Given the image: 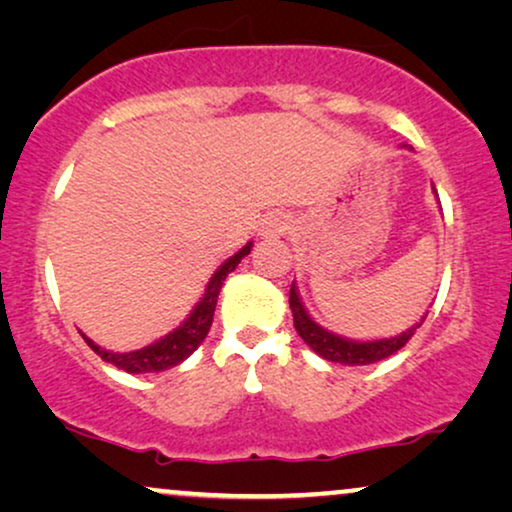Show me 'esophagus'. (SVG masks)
Listing matches in <instances>:
<instances>
[{"label":"esophagus","instance_id":"1","mask_svg":"<svg viewBox=\"0 0 512 512\" xmlns=\"http://www.w3.org/2000/svg\"><path fill=\"white\" fill-rule=\"evenodd\" d=\"M286 230H289V219L284 214H270L268 219L261 223V235L265 240H272V237H282Z\"/></svg>","mask_w":512,"mask_h":512}]
</instances>
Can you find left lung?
<instances>
[{
  "label": "left lung",
  "instance_id": "8db88e82",
  "mask_svg": "<svg viewBox=\"0 0 512 512\" xmlns=\"http://www.w3.org/2000/svg\"><path fill=\"white\" fill-rule=\"evenodd\" d=\"M433 191H436V188H433ZM289 305L293 312V326H296L300 338L310 345L312 352L324 356L326 361L345 363V366H368V363L387 359V356L396 354L398 349L405 347V342H408L412 335H415L417 328L422 326V324L412 326L405 333L394 335V338L373 340V342H356V340L340 338V335H335V333H328L326 328H321L317 324V321H312V317L307 314L303 303H300L296 284H291Z\"/></svg>",
  "mask_w": 512,
  "mask_h": 512
}]
</instances>
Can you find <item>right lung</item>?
I'll list each match as a JSON object with an SVG mask.
<instances>
[{
    "label": "right lung",
    "instance_id": "1",
    "mask_svg": "<svg viewBox=\"0 0 512 512\" xmlns=\"http://www.w3.org/2000/svg\"><path fill=\"white\" fill-rule=\"evenodd\" d=\"M249 251H251V242L247 244V247H242L240 251H237L235 256H230L228 261L214 272V277L209 279L205 296H202L198 305H195L191 317H188L179 328H174L172 333H167L165 338L153 342V345L135 349V352H128V354H118V352H107V349L95 345L93 340L86 338V335L81 333L83 340L88 342V347L93 349V352L100 356L102 361H107V363H111V366L125 370V373H160V370L179 366V363L188 359V356H191L195 349L200 347V342L207 338L209 328H212V321H214L216 300H219L223 279H226L230 272L237 268V263H240L242 258L249 254Z\"/></svg>",
    "mask_w": 512,
    "mask_h": 512
}]
</instances>
